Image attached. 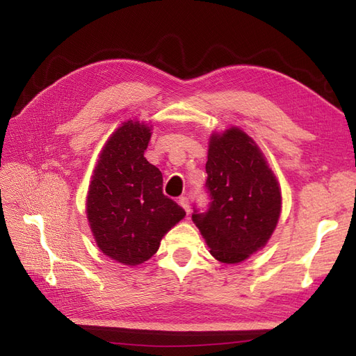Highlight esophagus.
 Here are the masks:
<instances>
[{
    "instance_id": "obj_1",
    "label": "esophagus",
    "mask_w": 356,
    "mask_h": 356,
    "mask_svg": "<svg viewBox=\"0 0 356 356\" xmlns=\"http://www.w3.org/2000/svg\"><path fill=\"white\" fill-rule=\"evenodd\" d=\"M178 203H179V207L184 209L186 212H187V215L190 213V202H188V197H186V196H182V197H179L178 199Z\"/></svg>"
}]
</instances>
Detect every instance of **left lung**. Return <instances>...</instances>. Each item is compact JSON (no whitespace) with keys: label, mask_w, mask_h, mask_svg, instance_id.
<instances>
[{"label":"left lung","mask_w":356,"mask_h":356,"mask_svg":"<svg viewBox=\"0 0 356 356\" xmlns=\"http://www.w3.org/2000/svg\"><path fill=\"white\" fill-rule=\"evenodd\" d=\"M207 187L211 204L193 222L211 254L225 264L245 261L270 239L282 209L281 187L260 147L241 127L209 138Z\"/></svg>","instance_id":"1"}]
</instances>
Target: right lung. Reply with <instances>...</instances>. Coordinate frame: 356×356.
<instances>
[{
  "label": "right lung",
  "instance_id": "obj_1",
  "mask_svg": "<svg viewBox=\"0 0 356 356\" xmlns=\"http://www.w3.org/2000/svg\"><path fill=\"white\" fill-rule=\"evenodd\" d=\"M152 127L127 120L101 149L86 197V213L99 250L124 266L152 258L184 209L161 191V172L144 157Z\"/></svg>",
  "mask_w": 356,
  "mask_h": 356
}]
</instances>
